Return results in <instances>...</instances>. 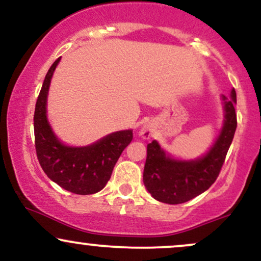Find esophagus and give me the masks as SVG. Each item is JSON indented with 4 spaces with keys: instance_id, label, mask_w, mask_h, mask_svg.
<instances>
[{
    "instance_id": "1",
    "label": "esophagus",
    "mask_w": 261,
    "mask_h": 261,
    "mask_svg": "<svg viewBox=\"0 0 261 261\" xmlns=\"http://www.w3.org/2000/svg\"><path fill=\"white\" fill-rule=\"evenodd\" d=\"M153 126H152L151 124H143L139 131V136L142 140H149L153 136Z\"/></svg>"
}]
</instances>
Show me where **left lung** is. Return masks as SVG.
I'll return each mask as SVG.
<instances>
[{"label": "left lung", "instance_id": "1", "mask_svg": "<svg viewBox=\"0 0 261 261\" xmlns=\"http://www.w3.org/2000/svg\"><path fill=\"white\" fill-rule=\"evenodd\" d=\"M221 100L224 114L222 127L201 157L180 160L162 148L155 140L147 145L143 184L157 201L170 205L187 202L207 190L217 179L237 128L234 89L228 97L221 95Z\"/></svg>", "mask_w": 261, "mask_h": 261}]
</instances>
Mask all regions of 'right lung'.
<instances>
[{
  "label": "right lung",
  "instance_id": "1",
  "mask_svg": "<svg viewBox=\"0 0 261 261\" xmlns=\"http://www.w3.org/2000/svg\"><path fill=\"white\" fill-rule=\"evenodd\" d=\"M59 58L45 76L34 112L35 148L44 173L65 190L79 195L100 191L112 176L114 166L133 140V130L115 131L87 146L66 145L47 120V94Z\"/></svg>",
  "mask_w": 261,
  "mask_h": 261
}]
</instances>
